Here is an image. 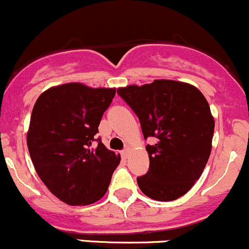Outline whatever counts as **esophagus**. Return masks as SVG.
I'll return each instance as SVG.
<instances>
[{
  "label": "esophagus",
  "mask_w": 249,
  "mask_h": 249,
  "mask_svg": "<svg viewBox=\"0 0 249 249\" xmlns=\"http://www.w3.org/2000/svg\"><path fill=\"white\" fill-rule=\"evenodd\" d=\"M129 153H130V148H125V149L122 150V155H124V158H128Z\"/></svg>",
  "instance_id": "obj_1"
}]
</instances>
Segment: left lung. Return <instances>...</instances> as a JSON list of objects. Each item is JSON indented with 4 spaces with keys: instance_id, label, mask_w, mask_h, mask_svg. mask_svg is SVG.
I'll list each match as a JSON object with an SVG mask.
<instances>
[{
    "instance_id": "left-lung-1",
    "label": "left lung",
    "mask_w": 249,
    "mask_h": 249,
    "mask_svg": "<svg viewBox=\"0 0 249 249\" xmlns=\"http://www.w3.org/2000/svg\"><path fill=\"white\" fill-rule=\"evenodd\" d=\"M138 115L147 144L149 170L138 178L141 192L158 201L185 195L199 180L211 155L214 117L203 94L194 86L155 80L117 89Z\"/></svg>"
}]
</instances>
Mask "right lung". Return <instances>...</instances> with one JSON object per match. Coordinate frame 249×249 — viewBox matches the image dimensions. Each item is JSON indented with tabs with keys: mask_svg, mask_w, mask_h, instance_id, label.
<instances>
[{
	"mask_svg": "<svg viewBox=\"0 0 249 249\" xmlns=\"http://www.w3.org/2000/svg\"><path fill=\"white\" fill-rule=\"evenodd\" d=\"M115 91L71 82L47 89L36 100L27 133L28 150L42 182L67 205L99 201L119 166L120 154L101 140L91 147Z\"/></svg>",
	"mask_w": 249,
	"mask_h": 249,
	"instance_id": "1",
	"label": "right lung"
}]
</instances>
